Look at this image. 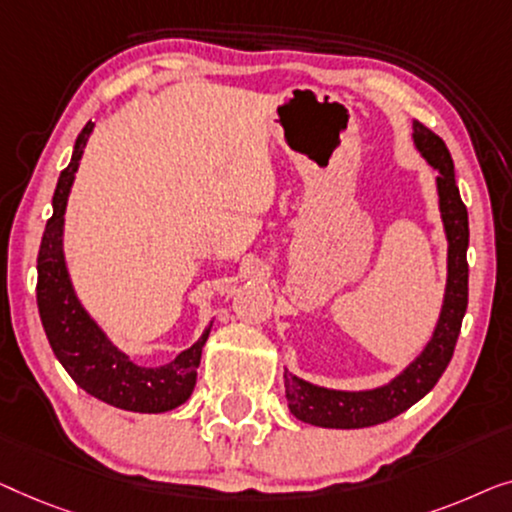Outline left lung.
Here are the masks:
<instances>
[{
	"instance_id": "1",
	"label": "left lung",
	"mask_w": 512,
	"mask_h": 512,
	"mask_svg": "<svg viewBox=\"0 0 512 512\" xmlns=\"http://www.w3.org/2000/svg\"><path fill=\"white\" fill-rule=\"evenodd\" d=\"M413 143L429 167L438 171L436 192L445 241H448V276L441 313L431 338L413 362L385 385L371 390H331L294 376L285 369V397L290 413L301 422L325 429H364L387 422L420 401L450 364L462 320L469 304V213L455 181V164L441 136L413 120Z\"/></svg>"
}]
</instances>
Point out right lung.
Wrapping results in <instances>:
<instances>
[{
	"instance_id": "1",
	"label": "right lung",
	"mask_w": 512,
	"mask_h": 512,
	"mask_svg": "<svg viewBox=\"0 0 512 512\" xmlns=\"http://www.w3.org/2000/svg\"><path fill=\"white\" fill-rule=\"evenodd\" d=\"M95 129L88 122L78 134L69 167L60 174L53 194V218L46 222L37 271V304L50 348L74 378V383L92 397L132 413H167L190 399L197 385V366L211 325L190 348L162 366H141L115 345L97 320L85 311L71 283L64 257V213L71 185L76 181L83 150Z\"/></svg>"
}]
</instances>
